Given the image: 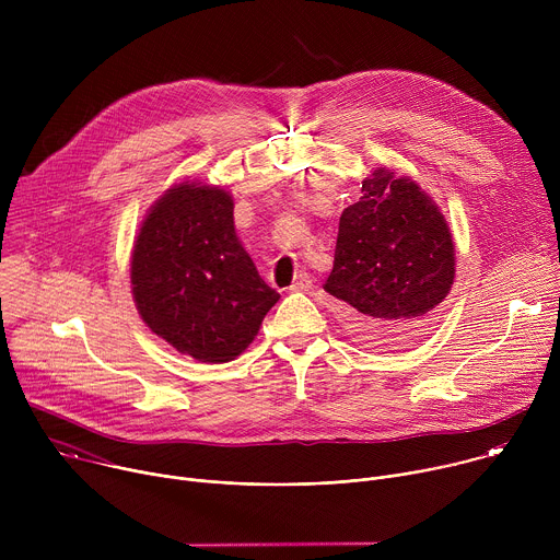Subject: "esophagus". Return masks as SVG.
Returning <instances> with one entry per match:
<instances>
[{"instance_id":"34e87169","label":"esophagus","mask_w":560,"mask_h":560,"mask_svg":"<svg viewBox=\"0 0 560 560\" xmlns=\"http://www.w3.org/2000/svg\"><path fill=\"white\" fill-rule=\"evenodd\" d=\"M310 288H312V277H310L307 272H299V275L294 277V283L290 285V290H294V292L310 290Z\"/></svg>"}]
</instances>
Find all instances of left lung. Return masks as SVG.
<instances>
[{
  "label": "left lung",
  "mask_w": 560,
  "mask_h": 560,
  "mask_svg": "<svg viewBox=\"0 0 560 560\" xmlns=\"http://www.w3.org/2000/svg\"><path fill=\"white\" fill-rule=\"evenodd\" d=\"M339 219L324 285L359 343L394 350L423 337L454 283V242L439 206L408 177L376 168Z\"/></svg>",
  "instance_id": "1"
}]
</instances>
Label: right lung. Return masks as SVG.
<instances>
[{
	"label": "right lung",
	"mask_w": 560,
	"mask_h": 560,
	"mask_svg": "<svg viewBox=\"0 0 560 560\" xmlns=\"http://www.w3.org/2000/svg\"><path fill=\"white\" fill-rule=\"evenodd\" d=\"M232 197L184 182L148 210L130 261L135 305L177 352L225 363L257 337L279 301L234 232Z\"/></svg>",
	"instance_id": "right-lung-1"
}]
</instances>
